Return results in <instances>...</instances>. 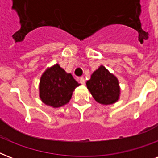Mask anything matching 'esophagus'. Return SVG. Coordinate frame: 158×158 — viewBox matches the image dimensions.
Segmentation results:
<instances>
[{
  "label": "esophagus",
  "mask_w": 158,
  "mask_h": 158,
  "mask_svg": "<svg viewBox=\"0 0 158 158\" xmlns=\"http://www.w3.org/2000/svg\"><path fill=\"white\" fill-rule=\"evenodd\" d=\"M79 83L81 84H85V79H84V78L81 77V78L79 79Z\"/></svg>",
  "instance_id": "34e87169"
}]
</instances>
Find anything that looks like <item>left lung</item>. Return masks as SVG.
I'll list each match as a JSON object with an SVG mask.
<instances>
[{"instance_id": "8db88e82", "label": "left lung", "mask_w": 158, "mask_h": 158, "mask_svg": "<svg viewBox=\"0 0 158 158\" xmlns=\"http://www.w3.org/2000/svg\"><path fill=\"white\" fill-rule=\"evenodd\" d=\"M86 85L95 101L102 105H111L120 99L119 80L103 65L92 74Z\"/></svg>"}]
</instances>
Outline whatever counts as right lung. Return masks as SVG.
Wrapping results in <instances>:
<instances>
[{"mask_svg": "<svg viewBox=\"0 0 158 158\" xmlns=\"http://www.w3.org/2000/svg\"><path fill=\"white\" fill-rule=\"evenodd\" d=\"M79 85L70 73L56 64L47 68L41 76L38 85L39 98L47 106L60 107L69 102L73 92Z\"/></svg>", "mask_w": 158, "mask_h": 158, "instance_id": "add662e5", "label": "right lung"}]
</instances>
